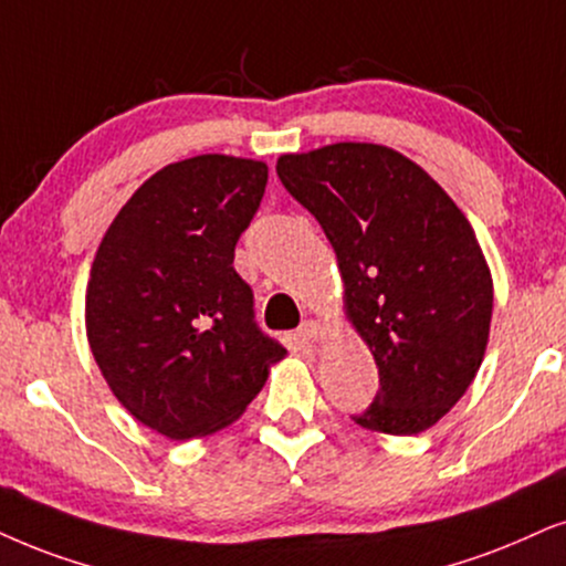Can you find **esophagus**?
Returning <instances> with one entry per match:
<instances>
[{"label":"esophagus","instance_id":"34e87169","mask_svg":"<svg viewBox=\"0 0 566 566\" xmlns=\"http://www.w3.org/2000/svg\"><path fill=\"white\" fill-rule=\"evenodd\" d=\"M297 339L305 342V345H316L318 339H324V326H321L318 321H305V324L297 328Z\"/></svg>","mask_w":566,"mask_h":566}]
</instances>
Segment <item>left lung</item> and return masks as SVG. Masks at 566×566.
Listing matches in <instances>:
<instances>
[{"mask_svg": "<svg viewBox=\"0 0 566 566\" xmlns=\"http://www.w3.org/2000/svg\"><path fill=\"white\" fill-rule=\"evenodd\" d=\"M276 175L318 219L345 282V313L381 389L357 426L412 436L473 384L489 345L493 279L478 238L423 167L378 143L284 154Z\"/></svg>", "mask_w": 566, "mask_h": 566, "instance_id": "left-lung-1", "label": "left lung"}]
</instances>
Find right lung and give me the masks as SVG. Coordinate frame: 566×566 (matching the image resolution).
<instances>
[{"mask_svg": "<svg viewBox=\"0 0 566 566\" xmlns=\"http://www.w3.org/2000/svg\"><path fill=\"white\" fill-rule=\"evenodd\" d=\"M269 167L203 154L148 177L106 230L85 290V334L119 405L171 441L234 423L287 355L253 321L234 245Z\"/></svg>", "mask_w": 566, "mask_h": 566, "instance_id": "obj_1", "label": "right lung"}]
</instances>
